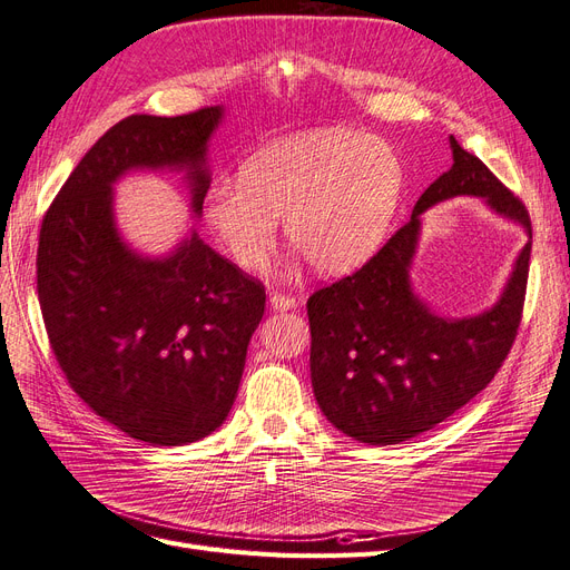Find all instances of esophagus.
<instances>
[{"mask_svg":"<svg viewBox=\"0 0 570 570\" xmlns=\"http://www.w3.org/2000/svg\"><path fill=\"white\" fill-rule=\"evenodd\" d=\"M271 306L276 311H289V308H297V299L289 297V294H283V292H273L268 297Z\"/></svg>","mask_w":570,"mask_h":570,"instance_id":"esophagus-1","label":"esophagus"}]
</instances>
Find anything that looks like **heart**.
Listing matches in <instances>:
<instances>
[{
    "label": "heart",
    "instance_id": "1",
    "mask_svg": "<svg viewBox=\"0 0 570 570\" xmlns=\"http://www.w3.org/2000/svg\"><path fill=\"white\" fill-rule=\"evenodd\" d=\"M403 193V167L377 136L321 129L254 153L240 184L214 186L203 205L222 249L243 271L268 264L285 219L289 243L321 273L363 264L382 243Z\"/></svg>",
    "mask_w": 570,
    "mask_h": 570
}]
</instances>
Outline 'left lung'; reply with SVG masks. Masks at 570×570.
<instances>
[{
  "mask_svg": "<svg viewBox=\"0 0 570 570\" xmlns=\"http://www.w3.org/2000/svg\"><path fill=\"white\" fill-rule=\"evenodd\" d=\"M453 167L417 200L412 217L351 276L306 302L311 382L323 415L346 436L391 445L429 431L493 382L523 316L533 228L519 195L453 136ZM455 194H481L532 235L503 299L483 317L445 322L409 292L406 266L419 214Z\"/></svg>",
  "mask_w": 570,
  "mask_h": 570,
  "instance_id": "left-lung-1",
  "label": "left lung"
}]
</instances>
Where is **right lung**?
<instances>
[{"instance_id": "1", "label": "right lung", "mask_w": 570, "mask_h": 570, "mask_svg": "<svg viewBox=\"0 0 570 570\" xmlns=\"http://www.w3.org/2000/svg\"><path fill=\"white\" fill-rule=\"evenodd\" d=\"M219 120V106L125 117L72 169L39 228L37 297L58 367L96 415L153 445L224 424L266 289L198 233L169 259H141L117 238L110 186L134 167L186 165L200 214Z\"/></svg>"}]
</instances>
